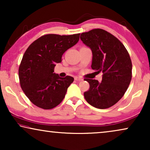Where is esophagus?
I'll list each match as a JSON object with an SVG mask.
<instances>
[{
    "label": "esophagus",
    "mask_w": 150,
    "mask_h": 150,
    "mask_svg": "<svg viewBox=\"0 0 150 150\" xmlns=\"http://www.w3.org/2000/svg\"><path fill=\"white\" fill-rule=\"evenodd\" d=\"M74 79H75V81H83V79H82L81 78H79V77H75Z\"/></svg>",
    "instance_id": "1"
}]
</instances>
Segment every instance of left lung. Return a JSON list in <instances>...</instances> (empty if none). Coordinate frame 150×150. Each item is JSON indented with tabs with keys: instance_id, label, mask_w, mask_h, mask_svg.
I'll use <instances>...</instances> for the list:
<instances>
[{
	"instance_id": "obj_1",
	"label": "left lung",
	"mask_w": 150,
	"mask_h": 150,
	"mask_svg": "<svg viewBox=\"0 0 150 150\" xmlns=\"http://www.w3.org/2000/svg\"><path fill=\"white\" fill-rule=\"evenodd\" d=\"M81 40L92 52L91 68L103 73L101 83L87 79L89 89L84 93L89 104L100 109L115 104L124 95L132 79V61L122 42L106 30L96 28L83 33Z\"/></svg>"
}]
</instances>
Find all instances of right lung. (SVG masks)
I'll list each match as a JSON object with an SVG mask.
<instances>
[{
    "label": "right lung",
    "instance_id": "obj_1",
    "mask_svg": "<svg viewBox=\"0 0 150 150\" xmlns=\"http://www.w3.org/2000/svg\"><path fill=\"white\" fill-rule=\"evenodd\" d=\"M80 33L70 35L48 34L42 36L28 46L19 67L22 91L38 107L51 109L64 99L74 78H61L54 73L57 63L67 49L76 44Z\"/></svg>",
    "mask_w": 150,
    "mask_h": 150
}]
</instances>
